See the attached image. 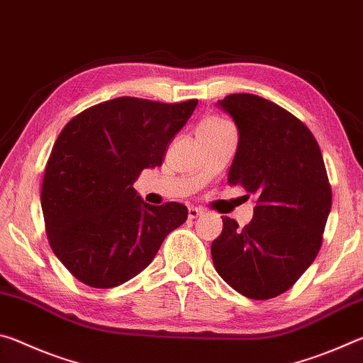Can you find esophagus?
Masks as SVG:
<instances>
[{"mask_svg": "<svg viewBox=\"0 0 363 363\" xmlns=\"http://www.w3.org/2000/svg\"><path fill=\"white\" fill-rule=\"evenodd\" d=\"M201 214H203V211H201L200 208H196V206H189V219H195V218L201 216Z\"/></svg>", "mask_w": 363, "mask_h": 363, "instance_id": "esophagus-1", "label": "esophagus"}]
</instances>
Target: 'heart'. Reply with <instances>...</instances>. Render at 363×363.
Masks as SVG:
<instances>
[{"mask_svg":"<svg viewBox=\"0 0 363 363\" xmlns=\"http://www.w3.org/2000/svg\"><path fill=\"white\" fill-rule=\"evenodd\" d=\"M223 126H227L225 121L219 120V118H208L201 123L199 128L200 130H213V128H223Z\"/></svg>","mask_w":363,"mask_h":363,"instance_id":"b5f03b06","label":"heart"}]
</instances>
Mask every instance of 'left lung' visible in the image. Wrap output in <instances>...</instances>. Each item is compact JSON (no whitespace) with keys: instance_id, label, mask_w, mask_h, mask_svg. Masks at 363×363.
Wrapping results in <instances>:
<instances>
[{"instance_id":"obj_1","label":"left lung","mask_w":363,"mask_h":363,"mask_svg":"<svg viewBox=\"0 0 363 363\" xmlns=\"http://www.w3.org/2000/svg\"><path fill=\"white\" fill-rule=\"evenodd\" d=\"M216 106L238 131L227 182L256 196L243 229L223 218L211 245L216 272L251 299L285 293L314 262L331 210L320 147L296 116L255 94H230Z\"/></svg>"}]
</instances>
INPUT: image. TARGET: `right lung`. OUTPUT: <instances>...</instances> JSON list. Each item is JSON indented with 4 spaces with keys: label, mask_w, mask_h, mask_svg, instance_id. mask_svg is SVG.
Instances as JSON below:
<instances>
[{
    "label": "right lung",
    "mask_w": 363,
    "mask_h": 363,
    "mask_svg": "<svg viewBox=\"0 0 363 363\" xmlns=\"http://www.w3.org/2000/svg\"><path fill=\"white\" fill-rule=\"evenodd\" d=\"M196 104L116 97L86 108L60 131L41 208L54 255L84 285L113 288L136 277L186 223V206L145 203L133 184L143 169L162 167Z\"/></svg>",
    "instance_id": "obj_1"
}]
</instances>
